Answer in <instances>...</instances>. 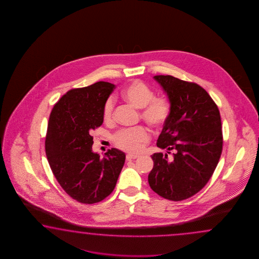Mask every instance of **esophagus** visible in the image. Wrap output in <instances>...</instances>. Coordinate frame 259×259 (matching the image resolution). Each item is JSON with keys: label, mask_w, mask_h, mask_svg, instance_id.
<instances>
[{"label": "esophagus", "mask_w": 259, "mask_h": 259, "mask_svg": "<svg viewBox=\"0 0 259 259\" xmlns=\"http://www.w3.org/2000/svg\"><path fill=\"white\" fill-rule=\"evenodd\" d=\"M138 157H139V155H137V154H127L126 155V158H127V161L137 159Z\"/></svg>", "instance_id": "esophagus-1"}]
</instances>
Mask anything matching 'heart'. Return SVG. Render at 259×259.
<instances>
[{
    "label": "heart",
    "mask_w": 259,
    "mask_h": 259,
    "mask_svg": "<svg viewBox=\"0 0 259 259\" xmlns=\"http://www.w3.org/2000/svg\"><path fill=\"white\" fill-rule=\"evenodd\" d=\"M122 99L142 109V117L151 127L159 128L165 125L171 114V104L165 97H154V91L142 80H134L121 92ZM114 117V103L111 99L105 102L103 119L111 123ZM149 139V132L144 127L123 128L114 135V143L118 148L127 152H138Z\"/></svg>",
    "instance_id": "heart-1"
}]
</instances>
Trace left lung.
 I'll list each match as a JSON object with an SVG mask.
<instances>
[{"instance_id": "1", "label": "left lung", "mask_w": 259, "mask_h": 259, "mask_svg": "<svg viewBox=\"0 0 259 259\" xmlns=\"http://www.w3.org/2000/svg\"><path fill=\"white\" fill-rule=\"evenodd\" d=\"M168 96L171 114L156 145L167 154L152 155L151 189L163 198L182 201L200 192L213 175L223 146L218 105L200 85L169 75H157Z\"/></svg>"}]
</instances>
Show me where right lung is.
I'll use <instances>...</instances> for the list:
<instances>
[{
  "instance_id": "1",
  "label": "right lung",
  "mask_w": 259,
  "mask_h": 259,
  "mask_svg": "<svg viewBox=\"0 0 259 259\" xmlns=\"http://www.w3.org/2000/svg\"><path fill=\"white\" fill-rule=\"evenodd\" d=\"M115 89L99 81L72 89L61 97L50 114L45 152L61 187L81 204L106 198L116 187L126 155L116 148L104 157L92 150V133L103 124V109Z\"/></svg>"
}]
</instances>
